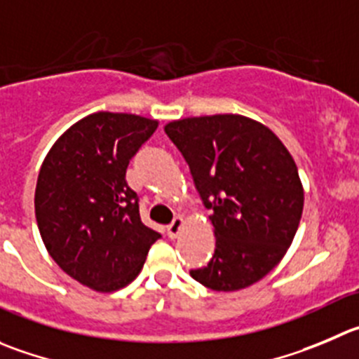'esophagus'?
I'll use <instances>...</instances> for the list:
<instances>
[{"label": "esophagus", "instance_id": "1", "mask_svg": "<svg viewBox=\"0 0 359 359\" xmlns=\"http://www.w3.org/2000/svg\"><path fill=\"white\" fill-rule=\"evenodd\" d=\"M183 224H185L183 217L174 218V220L167 225V234H169V238H177V234H180V231H182Z\"/></svg>", "mask_w": 359, "mask_h": 359}]
</instances>
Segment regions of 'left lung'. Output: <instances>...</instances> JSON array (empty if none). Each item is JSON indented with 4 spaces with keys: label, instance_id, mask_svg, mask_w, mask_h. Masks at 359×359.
I'll list each match as a JSON object with an SVG mask.
<instances>
[{
    "label": "left lung",
    "instance_id": "1",
    "mask_svg": "<svg viewBox=\"0 0 359 359\" xmlns=\"http://www.w3.org/2000/svg\"><path fill=\"white\" fill-rule=\"evenodd\" d=\"M192 172L215 227L208 266L190 269L213 291H240L285 255L303 213L298 167L280 139L240 114L187 118L165 126Z\"/></svg>",
    "mask_w": 359,
    "mask_h": 359
}]
</instances>
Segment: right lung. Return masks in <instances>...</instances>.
I'll return each instance as SVG.
<instances>
[{"mask_svg": "<svg viewBox=\"0 0 359 359\" xmlns=\"http://www.w3.org/2000/svg\"><path fill=\"white\" fill-rule=\"evenodd\" d=\"M156 126L135 114H90L54 142L40 167V236L56 264L83 285L102 292L125 287L162 238L142 224L139 196L125 180Z\"/></svg>", "mask_w": 359, "mask_h": 359, "instance_id": "right-lung-1", "label": "right lung"}]
</instances>
